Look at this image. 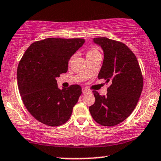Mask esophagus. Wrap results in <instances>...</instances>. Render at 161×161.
<instances>
[{
	"mask_svg": "<svg viewBox=\"0 0 161 161\" xmlns=\"http://www.w3.org/2000/svg\"><path fill=\"white\" fill-rule=\"evenodd\" d=\"M89 92V90H88L87 89V88H82V93L83 94H86V93H87V92Z\"/></svg>",
	"mask_w": 161,
	"mask_h": 161,
	"instance_id": "1",
	"label": "esophagus"
}]
</instances>
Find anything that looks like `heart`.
Returning <instances> with one entry per match:
<instances>
[{"mask_svg": "<svg viewBox=\"0 0 161 161\" xmlns=\"http://www.w3.org/2000/svg\"><path fill=\"white\" fill-rule=\"evenodd\" d=\"M97 54H100L99 51H97L96 48H94V47H92V48H90L88 50V51H87L86 53V57H93V56H95V55ZM73 59V57H71V58L69 59V62L71 61V60Z\"/></svg>", "mask_w": 161, "mask_h": 161, "instance_id": "1", "label": "heart"}]
</instances>
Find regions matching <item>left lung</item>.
Here are the masks:
<instances>
[{
  "mask_svg": "<svg viewBox=\"0 0 161 161\" xmlns=\"http://www.w3.org/2000/svg\"><path fill=\"white\" fill-rule=\"evenodd\" d=\"M94 42L104 53L98 79L110 85L105 96L92 92L95 102L89 111L100 125L113 126L124 121L136 108L143 88V76L136 55L124 43L105 37L94 38Z\"/></svg>",
  "mask_w": 161,
  "mask_h": 161,
  "instance_id": "8db88e82",
  "label": "left lung"
}]
</instances>
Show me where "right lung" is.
I'll use <instances>...</instances> for the list:
<instances>
[{
  "label": "right lung",
  "mask_w": 161,
  "mask_h": 161,
  "mask_svg": "<svg viewBox=\"0 0 161 161\" xmlns=\"http://www.w3.org/2000/svg\"><path fill=\"white\" fill-rule=\"evenodd\" d=\"M85 43L83 38H49L28 47L17 67L22 101L35 119L50 126L66 123L82 94L79 85L60 89L56 78L68 69L70 57Z\"/></svg>",
  "instance_id": "right-lung-1"
}]
</instances>
